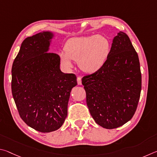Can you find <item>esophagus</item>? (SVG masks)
Listing matches in <instances>:
<instances>
[{"label": "esophagus", "instance_id": "1", "mask_svg": "<svg viewBox=\"0 0 157 157\" xmlns=\"http://www.w3.org/2000/svg\"><path fill=\"white\" fill-rule=\"evenodd\" d=\"M77 83H78V85H81V84H82L81 78L80 76L77 77Z\"/></svg>", "mask_w": 157, "mask_h": 157}]
</instances>
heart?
<instances>
[{"label": "heart", "instance_id": "heart-1", "mask_svg": "<svg viewBox=\"0 0 157 157\" xmlns=\"http://www.w3.org/2000/svg\"><path fill=\"white\" fill-rule=\"evenodd\" d=\"M110 44L103 36L74 38L69 40L65 52L60 53L62 64L66 68L72 67L73 62L78 61L82 71L93 73L103 67L109 56Z\"/></svg>", "mask_w": 157, "mask_h": 157}]
</instances>
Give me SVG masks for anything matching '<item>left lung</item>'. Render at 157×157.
Returning a JSON list of instances; mask_svg holds the SVG:
<instances>
[{"label": "left lung", "instance_id": "left-lung-1", "mask_svg": "<svg viewBox=\"0 0 157 157\" xmlns=\"http://www.w3.org/2000/svg\"><path fill=\"white\" fill-rule=\"evenodd\" d=\"M87 105L95 122L114 129L129 121L135 113L141 90L139 56L125 33L114 38L103 67L82 78Z\"/></svg>", "mask_w": 157, "mask_h": 157}]
</instances>
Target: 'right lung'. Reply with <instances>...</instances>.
<instances>
[{"label": "right lung", "mask_w": 157, "mask_h": 157, "mask_svg": "<svg viewBox=\"0 0 157 157\" xmlns=\"http://www.w3.org/2000/svg\"><path fill=\"white\" fill-rule=\"evenodd\" d=\"M54 34L43 32L21 44L12 68V92L19 115L26 124L40 132L59 129L67 116L74 74L60 70V56L49 52Z\"/></svg>", "instance_id": "obj_1"}]
</instances>
